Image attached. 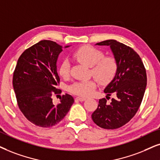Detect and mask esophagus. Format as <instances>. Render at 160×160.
<instances>
[{
  "label": "esophagus",
  "instance_id": "obj_1",
  "mask_svg": "<svg viewBox=\"0 0 160 160\" xmlns=\"http://www.w3.org/2000/svg\"><path fill=\"white\" fill-rule=\"evenodd\" d=\"M76 100H78V101H81V102H82V101L86 100V99L84 98H79V97H78V98H76Z\"/></svg>",
  "mask_w": 160,
  "mask_h": 160
}]
</instances>
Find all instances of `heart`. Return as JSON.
Instances as JSON below:
<instances>
[{"label": "heart", "instance_id": "heart-1", "mask_svg": "<svg viewBox=\"0 0 160 160\" xmlns=\"http://www.w3.org/2000/svg\"><path fill=\"white\" fill-rule=\"evenodd\" d=\"M102 51L91 46H83L73 53V58L81 63L92 67L94 78L100 84L106 85L110 82L116 75L117 68V60L113 57H103ZM70 63L68 60L62 62L59 68V74L62 78L69 75ZM96 88L94 80L76 82L68 87L70 92L81 97H88L94 93Z\"/></svg>", "mask_w": 160, "mask_h": 160}]
</instances>
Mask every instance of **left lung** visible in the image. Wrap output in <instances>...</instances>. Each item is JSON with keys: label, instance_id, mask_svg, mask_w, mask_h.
<instances>
[{"label": "left lung", "instance_id": "1", "mask_svg": "<svg viewBox=\"0 0 160 160\" xmlns=\"http://www.w3.org/2000/svg\"><path fill=\"white\" fill-rule=\"evenodd\" d=\"M96 45L110 46L118 68L105 88L106 98L99 100L92 118L102 128H119L134 117L140 106L147 85L146 71L140 57L129 46L115 40H104ZM113 92L117 97L108 103V96Z\"/></svg>", "mask_w": 160, "mask_h": 160}]
</instances>
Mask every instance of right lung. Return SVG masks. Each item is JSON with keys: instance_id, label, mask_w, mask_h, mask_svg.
<instances>
[{"instance_id": "obj_1", "label": "right lung", "mask_w": 160, "mask_h": 160, "mask_svg": "<svg viewBox=\"0 0 160 160\" xmlns=\"http://www.w3.org/2000/svg\"><path fill=\"white\" fill-rule=\"evenodd\" d=\"M62 48L56 42L41 40L22 53L14 71L12 83L18 107L28 120L42 128L60 122L74 103V98L68 94L60 96L58 104L52 100L54 94L61 93L57 88L60 83L57 60Z\"/></svg>"}]
</instances>
